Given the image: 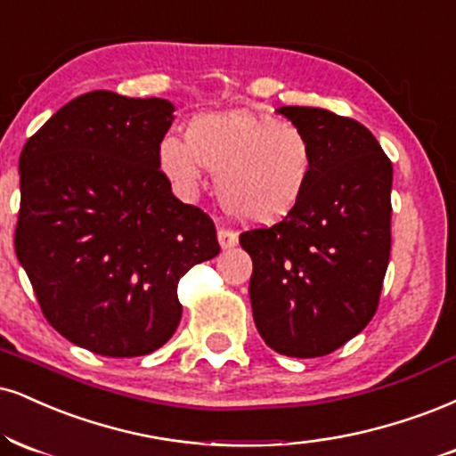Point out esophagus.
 <instances>
[{
	"instance_id": "1",
	"label": "esophagus",
	"mask_w": 456,
	"mask_h": 456,
	"mask_svg": "<svg viewBox=\"0 0 456 456\" xmlns=\"http://www.w3.org/2000/svg\"><path fill=\"white\" fill-rule=\"evenodd\" d=\"M218 244H221L223 250H229L233 248L235 244H238V233L229 232V229H218Z\"/></svg>"
}]
</instances>
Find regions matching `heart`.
<instances>
[{
    "instance_id": "1",
    "label": "heart",
    "mask_w": 456,
    "mask_h": 456,
    "mask_svg": "<svg viewBox=\"0 0 456 456\" xmlns=\"http://www.w3.org/2000/svg\"><path fill=\"white\" fill-rule=\"evenodd\" d=\"M157 155L163 174L183 193L200 186L204 167L216 172L221 206L250 224H273L289 216L312 175L308 135L250 110L200 114L186 127V142L166 135Z\"/></svg>"
}]
</instances>
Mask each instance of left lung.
<instances>
[{
  "mask_svg": "<svg viewBox=\"0 0 456 456\" xmlns=\"http://www.w3.org/2000/svg\"><path fill=\"white\" fill-rule=\"evenodd\" d=\"M276 112L308 135L312 175L284 221L250 229V304L276 353L312 359L333 353L376 314L391 256L393 166L371 131L322 108Z\"/></svg>",
  "mask_w": 456,
  "mask_h": 456,
  "instance_id": "left-lung-1",
  "label": "left lung"
}]
</instances>
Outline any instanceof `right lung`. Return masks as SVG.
Masks as SVG:
<instances>
[{"mask_svg":"<svg viewBox=\"0 0 456 456\" xmlns=\"http://www.w3.org/2000/svg\"><path fill=\"white\" fill-rule=\"evenodd\" d=\"M174 103L91 91L54 112L19 159L14 248L46 321L103 356L161 348L178 281L221 252L212 218L159 166Z\"/></svg>","mask_w":456,"mask_h":456,"instance_id":"obj_1","label":"right lung"}]
</instances>
